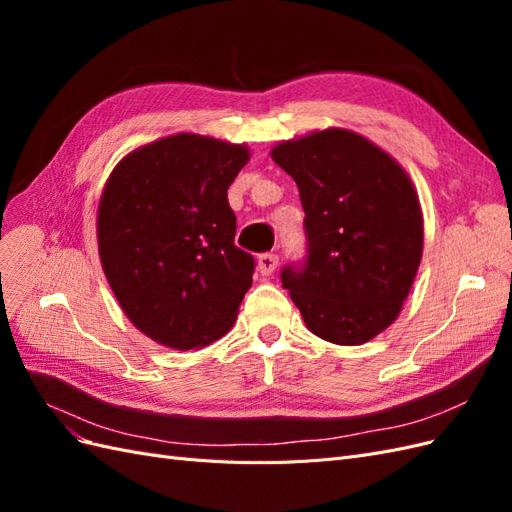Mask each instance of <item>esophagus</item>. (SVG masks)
Wrapping results in <instances>:
<instances>
[{
    "mask_svg": "<svg viewBox=\"0 0 512 512\" xmlns=\"http://www.w3.org/2000/svg\"><path fill=\"white\" fill-rule=\"evenodd\" d=\"M275 267H277V254L267 252V254L258 256V271L262 275H271L275 271Z\"/></svg>",
    "mask_w": 512,
    "mask_h": 512,
    "instance_id": "1",
    "label": "esophagus"
}]
</instances>
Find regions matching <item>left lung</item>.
<instances>
[{
  "instance_id": "left-lung-1",
  "label": "left lung",
  "mask_w": 512,
  "mask_h": 512,
  "mask_svg": "<svg viewBox=\"0 0 512 512\" xmlns=\"http://www.w3.org/2000/svg\"><path fill=\"white\" fill-rule=\"evenodd\" d=\"M271 158L305 211L307 260L282 271L284 288L324 342H369L397 320L421 265L423 211L408 173L344 128L277 143Z\"/></svg>"
}]
</instances>
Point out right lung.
Returning <instances> with one entry per match:
<instances>
[{
  "instance_id": "right-lung-1",
  "label": "right lung",
  "mask_w": 512,
  "mask_h": 512,
  "mask_svg": "<svg viewBox=\"0 0 512 512\" xmlns=\"http://www.w3.org/2000/svg\"><path fill=\"white\" fill-rule=\"evenodd\" d=\"M250 149L179 132L130 151L98 205V252L134 327L175 350L209 346L237 320L254 258L235 245L228 185Z\"/></svg>"
}]
</instances>
